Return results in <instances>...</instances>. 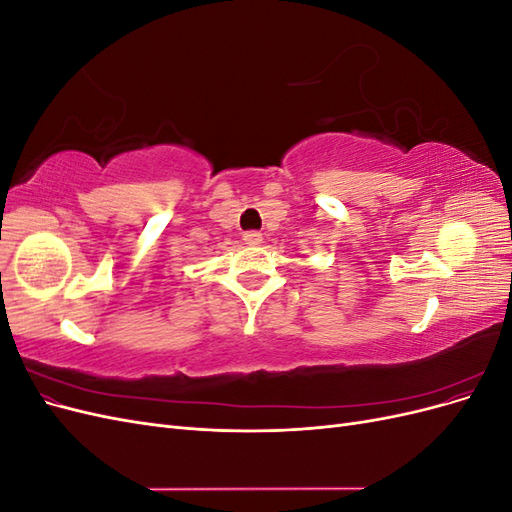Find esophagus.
<instances>
[{
    "label": "esophagus",
    "instance_id": "1",
    "mask_svg": "<svg viewBox=\"0 0 512 512\" xmlns=\"http://www.w3.org/2000/svg\"><path fill=\"white\" fill-rule=\"evenodd\" d=\"M243 241L247 245H260L262 243V235H260L258 230H247V232H243Z\"/></svg>",
    "mask_w": 512,
    "mask_h": 512
}]
</instances>
